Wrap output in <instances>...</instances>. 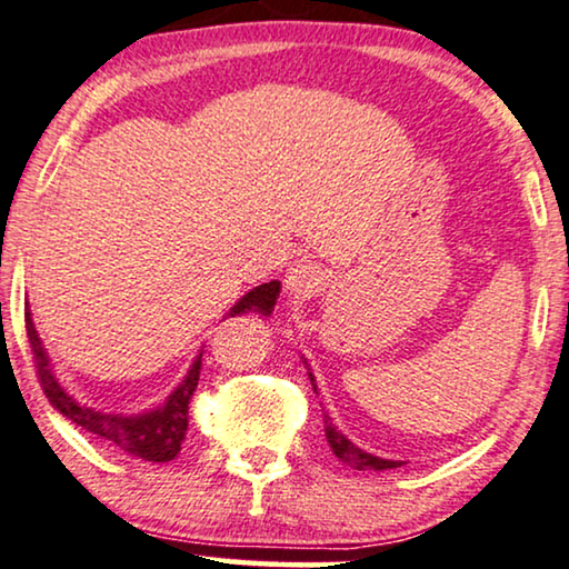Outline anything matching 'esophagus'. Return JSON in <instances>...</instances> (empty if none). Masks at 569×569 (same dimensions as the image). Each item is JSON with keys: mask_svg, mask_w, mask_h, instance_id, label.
<instances>
[{"mask_svg": "<svg viewBox=\"0 0 569 569\" xmlns=\"http://www.w3.org/2000/svg\"><path fill=\"white\" fill-rule=\"evenodd\" d=\"M325 286V270L320 264L301 260L291 264L289 272H286V293L293 301H307L312 299L315 293H320Z\"/></svg>", "mask_w": 569, "mask_h": 569, "instance_id": "esophagus-1", "label": "esophagus"}]
</instances>
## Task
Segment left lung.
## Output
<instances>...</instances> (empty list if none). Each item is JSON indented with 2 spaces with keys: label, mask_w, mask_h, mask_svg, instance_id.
<instances>
[{
  "label": "left lung",
  "mask_w": 569,
  "mask_h": 569,
  "mask_svg": "<svg viewBox=\"0 0 569 569\" xmlns=\"http://www.w3.org/2000/svg\"><path fill=\"white\" fill-rule=\"evenodd\" d=\"M305 359V356H301ZM305 367H307V375H309V382H312V388L317 392V380L312 375V369H309V363L305 359ZM325 437H328L332 452H336V458L340 463L356 468V471H388V468H400L403 463L400 460H388V458H380V456H372V452L361 450L359 445H353L351 439H348L343 431H340L332 419L325 411Z\"/></svg>",
  "instance_id": "obj_1"
}]
</instances>
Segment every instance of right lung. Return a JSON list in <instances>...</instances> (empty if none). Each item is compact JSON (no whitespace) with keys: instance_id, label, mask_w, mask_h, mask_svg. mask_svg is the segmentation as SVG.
Instances as JSON below:
<instances>
[{"instance_id":"1","label":"right lung","mask_w":569,"mask_h":569,"mask_svg":"<svg viewBox=\"0 0 569 569\" xmlns=\"http://www.w3.org/2000/svg\"><path fill=\"white\" fill-rule=\"evenodd\" d=\"M278 293H280V280H270V283L254 286L252 291H247L244 297H241L237 305L226 312V317H237V315L270 317L272 309H276ZM26 330H28L30 348H33L38 380H41V388L47 392L49 403L54 406L59 413L78 423V427L88 429L90 435L103 439V442H109L111 448L127 452V456L150 460V463H169V460L179 456L181 442H184L187 427H189V400H192L197 380H200L202 348L197 351L192 367L187 369L184 380H181L177 388L166 396L163 403H158L140 413H109V411H98V408L80 403L70 390H64V385L59 382L54 367H51L49 351L43 348L41 338H38L33 315H30L28 305H26Z\"/></svg>"}]
</instances>
